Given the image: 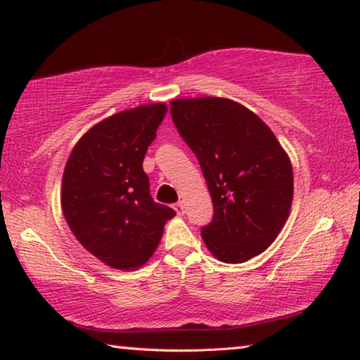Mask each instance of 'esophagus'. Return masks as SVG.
Instances as JSON below:
<instances>
[{
    "label": "esophagus",
    "mask_w": 360,
    "mask_h": 360,
    "mask_svg": "<svg viewBox=\"0 0 360 360\" xmlns=\"http://www.w3.org/2000/svg\"><path fill=\"white\" fill-rule=\"evenodd\" d=\"M174 210H175L179 215H184V214H185V204H184V202H176V204L174 205Z\"/></svg>",
    "instance_id": "1"
}]
</instances>
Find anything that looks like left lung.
Wrapping results in <instances>:
<instances>
[{
    "instance_id": "obj_1",
    "label": "left lung",
    "mask_w": 360,
    "mask_h": 360,
    "mask_svg": "<svg viewBox=\"0 0 360 360\" xmlns=\"http://www.w3.org/2000/svg\"><path fill=\"white\" fill-rule=\"evenodd\" d=\"M170 113L214 202V219L201 229L205 247L225 263L260 255L290 214V158L260 117L234 100L176 98Z\"/></svg>"
}]
</instances>
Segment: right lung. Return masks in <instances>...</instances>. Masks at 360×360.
Here are the masks:
<instances>
[{
    "label": "right lung",
    "instance_id": "1",
    "mask_svg": "<svg viewBox=\"0 0 360 360\" xmlns=\"http://www.w3.org/2000/svg\"><path fill=\"white\" fill-rule=\"evenodd\" d=\"M166 113V103H150L105 117L78 140L65 166V220L79 244L111 268L143 266L175 217L153 201L143 170Z\"/></svg>",
    "mask_w": 360,
    "mask_h": 360
}]
</instances>
